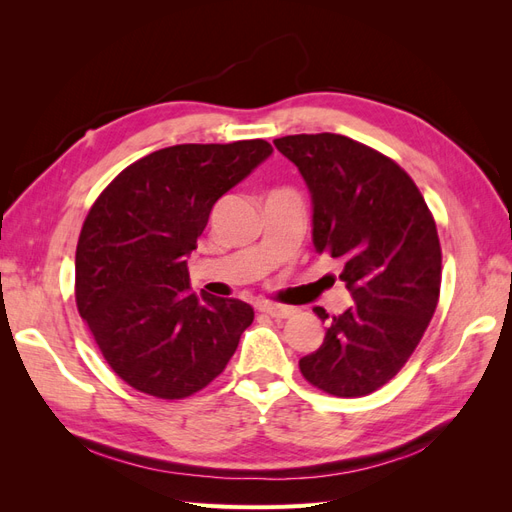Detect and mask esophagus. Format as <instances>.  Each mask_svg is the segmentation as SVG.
<instances>
[{"instance_id":"1","label":"esophagus","mask_w":512,"mask_h":512,"mask_svg":"<svg viewBox=\"0 0 512 512\" xmlns=\"http://www.w3.org/2000/svg\"><path fill=\"white\" fill-rule=\"evenodd\" d=\"M260 309L265 314H269L271 318H290L297 314V307H290V305H277V303H262Z\"/></svg>"}]
</instances>
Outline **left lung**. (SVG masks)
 I'll list each match as a JSON object with an SVG mask.
<instances>
[{
    "label": "left lung",
    "instance_id": "1",
    "mask_svg": "<svg viewBox=\"0 0 512 512\" xmlns=\"http://www.w3.org/2000/svg\"><path fill=\"white\" fill-rule=\"evenodd\" d=\"M312 194L318 254L344 262L354 305L329 320L301 374L335 397L378 391L406 365L436 312L442 250L423 194L391 158L342 134L275 138ZM314 312L320 320L329 314Z\"/></svg>",
    "mask_w": 512,
    "mask_h": 512
}]
</instances>
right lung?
Instances as JSON below:
<instances>
[{
	"label": "right lung",
	"mask_w": 512,
	"mask_h": 512,
	"mask_svg": "<svg viewBox=\"0 0 512 512\" xmlns=\"http://www.w3.org/2000/svg\"><path fill=\"white\" fill-rule=\"evenodd\" d=\"M273 147L175 145L130 164L89 209L76 245V307L115 374L158 399L218 378L254 309L190 290L188 256L209 213Z\"/></svg>",
	"instance_id": "1"
}]
</instances>
